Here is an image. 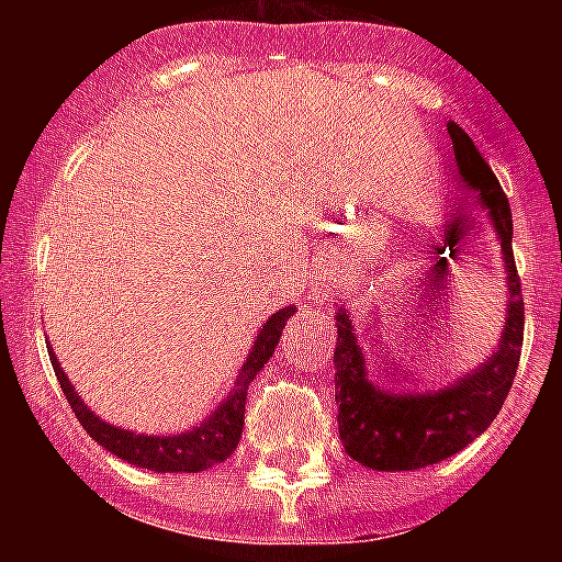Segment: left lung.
Listing matches in <instances>:
<instances>
[{"instance_id":"left-lung-1","label":"left lung","mask_w":562,"mask_h":562,"mask_svg":"<svg viewBox=\"0 0 562 562\" xmlns=\"http://www.w3.org/2000/svg\"><path fill=\"white\" fill-rule=\"evenodd\" d=\"M456 166L479 202L493 216L495 233L509 272V321L501 346L475 374L461 376L450 389L425 396H391L376 391L366 376V360L357 346L355 326L342 310L337 312L335 389L340 411L337 428L346 453L371 470H416L459 453L479 439L498 416L513 389L524 349V297L513 252V211L493 168L479 154L470 134L450 123ZM467 231V220H456L448 231V245Z\"/></svg>"}]
</instances>
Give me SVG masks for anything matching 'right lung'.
Returning a JSON list of instances; mask_svg holds the SVG:
<instances>
[{"mask_svg": "<svg viewBox=\"0 0 562 562\" xmlns=\"http://www.w3.org/2000/svg\"><path fill=\"white\" fill-rule=\"evenodd\" d=\"M292 312L295 310L286 306V310H278L276 315L267 321L265 329L258 331L256 342H252L250 357H247V362L241 366L236 389L227 396L225 405H222L205 425L180 436H140L114 428V425H106V422L98 419V416L78 400L76 389L69 385L67 374L61 371V366H58V360L53 357V351H49V362H53V369H56L58 385H61L72 414L78 416L83 430H87L98 445H103L109 453L128 461V464L157 470V473H200V470H207V467L222 464L225 459H231L233 450L238 448L241 428H245L247 385H250L252 376L265 369L267 360L272 357V351H276L278 346V337L284 331Z\"/></svg>", "mask_w": 562, "mask_h": 562, "instance_id": "1", "label": "right lung"}]
</instances>
